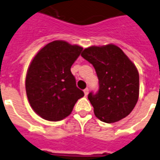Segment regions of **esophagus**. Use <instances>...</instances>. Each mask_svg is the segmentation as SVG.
<instances>
[{
    "mask_svg": "<svg viewBox=\"0 0 160 160\" xmlns=\"http://www.w3.org/2000/svg\"><path fill=\"white\" fill-rule=\"evenodd\" d=\"M88 91H89L88 88L84 89V94H85V95H86V96H87V95L88 94Z\"/></svg>",
    "mask_w": 160,
    "mask_h": 160,
    "instance_id": "esophagus-1",
    "label": "esophagus"
}]
</instances>
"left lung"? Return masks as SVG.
Instances as JSON below:
<instances>
[{"label": "left lung", "instance_id": "1", "mask_svg": "<svg viewBox=\"0 0 160 160\" xmlns=\"http://www.w3.org/2000/svg\"><path fill=\"white\" fill-rule=\"evenodd\" d=\"M81 56L93 65L98 77L97 93L88 94L95 117L108 123L127 117L139 95V74L134 64L115 44L91 46Z\"/></svg>", "mask_w": 160, "mask_h": 160}]
</instances>
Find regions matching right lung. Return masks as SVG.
<instances>
[{
  "instance_id": "right-lung-1",
  "label": "right lung",
  "mask_w": 160,
  "mask_h": 160,
  "mask_svg": "<svg viewBox=\"0 0 160 160\" xmlns=\"http://www.w3.org/2000/svg\"><path fill=\"white\" fill-rule=\"evenodd\" d=\"M82 49L56 40L46 44L32 59L26 75V94L33 110L43 119L56 122L66 118L84 96L71 72Z\"/></svg>"
}]
</instances>
